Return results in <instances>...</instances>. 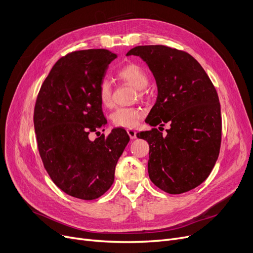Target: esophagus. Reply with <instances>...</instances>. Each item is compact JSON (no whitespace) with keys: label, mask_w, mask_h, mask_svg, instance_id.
I'll list each match as a JSON object with an SVG mask.
<instances>
[{"label":"esophagus","mask_w":253,"mask_h":253,"mask_svg":"<svg viewBox=\"0 0 253 253\" xmlns=\"http://www.w3.org/2000/svg\"><path fill=\"white\" fill-rule=\"evenodd\" d=\"M127 133L129 135V137L131 139H135L136 138V131L135 130H132V129H128L127 130Z\"/></svg>","instance_id":"1"}]
</instances>
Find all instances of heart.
<instances>
[{
  "mask_svg": "<svg viewBox=\"0 0 253 253\" xmlns=\"http://www.w3.org/2000/svg\"><path fill=\"white\" fill-rule=\"evenodd\" d=\"M118 77L138 89V94L143 95V89L149 84V78L144 70L135 63H128L118 72ZM98 97L104 106L112 104V85L109 80L103 79L98 86ZM143 112L138 108H119L112 115V122L117 127L134 128L139 124Z\"/></svg>",
  "mask_w": 253,
  "mask_h": 253,
  "instance_id": "b5f03b06",
  "label": "heart"
}]
</instances>
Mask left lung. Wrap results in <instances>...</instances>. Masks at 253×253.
<instances>
[{
	"label": "left lung",
	"mask_w": 253,
	"mask_h": 253,
	"mask_svg": "<svg viewBox=\"0 0 253 253\" xmlns=\"http://www.w3.org/2000/svg\"><path fill=\"white\" fill-rule=\"evenodd\" d=\"M127 56H139L153 73L158 96L145 122L170 124L137 133L150 144L149 176L159 189L182 194L200 185L213 169L221 142L217 92L208 75L189 53L163 45L137 46Z\"/></svg>",
	"instance_id": "1"
}]
</instances>
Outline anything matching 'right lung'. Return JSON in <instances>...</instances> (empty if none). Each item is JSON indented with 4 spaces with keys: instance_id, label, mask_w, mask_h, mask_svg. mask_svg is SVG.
Instances as JSON below:
<instances>
[{
    "instance_id": "1",
    "label": "right lung",
    "mask_w": 253,
    "mask_h": 253,
    "mask_svg": "<svg viewBox=\"0 0 253 253\" xmlns=\"http://www.w3.org/2000/svg\"><path fill=\"white\" fill-rule=\"evenodd\" d=\"M117 58L105 49L69 53L53 65L37 97L34 124L40 156L52 181L72 197L94 200L108 191L130 138L123 128L89 134L106 124L98 86Z\"/></svg>"
}]
</instances>
